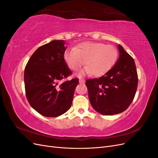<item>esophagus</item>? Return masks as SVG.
Segmentation results:
<instances>
[{
  "mask_svg": "<svg viewBox=\"0 0 158 158\" xmlns=\"http://www.w3.org/2000/svg\"><path fill=\"white\" fill-rule=\"evenodd\" d=\"M79 83L84 84V83H85V80L84 79H80L79 80Z\"/></svg>",
  "mask_w": 158,
  "mask_h": 158,
  "instance_id": "1",
  "label": "esophagus"
}]
</instances>
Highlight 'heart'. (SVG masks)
<instances>
[{
	"label": "heart",
	"mask_w": 158,
	"mask_h": 158,
	"mask_svg": "<svg viewBox=\"0 0 158 158\" xmlns=\"http://www.w3.org/2000/svg\"><path fill=\"white\" fill-rule=\"evenodd\" d=\"M118 56L116 47L98 42H84L76 49L67 50L64 58L69 67L74 71L86 66L81 74L100 76L106 74L115 63Z\"/></svg>",
	"instance_id": "obj_1"
}]
</instances>
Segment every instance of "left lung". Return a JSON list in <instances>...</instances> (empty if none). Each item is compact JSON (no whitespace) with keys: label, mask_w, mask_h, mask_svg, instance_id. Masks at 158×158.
<instances>
[{"label":"left lung","mask_w":158,"mask_h":158,"mask_svg":"<svg viewBox=\"0 0 158 158\" xmlns=\"http://www.w3.org/2000/svg\"><path fill=\"white\" fill-rule=\"evenodd\" d=\"M118 48L120 55L113 67L99 78L85 82L91 104L103 115L125 111L135 98L138 86L135 60L121 45Z\"/></svg>","instance_id":"8db88e82"}]
</instances>
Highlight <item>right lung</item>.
Segmentation results:
<instances>
[{
  "label": "right lung",
  "instance_id": "1",
  "mask_svg": "<svg viewBox=\"0 0 158 158\" xmlns=\"http://www.w3.org/2000/svg\"><path fill=\"white\" fill-rule=\"evenodd\" d=\"M63 40H53L40 47L25 67L26 95L32 108L45 117H55L70 108L78 79L61 82L71 75L64 59Z\"/></svg>",
  "mask_w": 158,
  "mask_h": 158
}]
</instances>
